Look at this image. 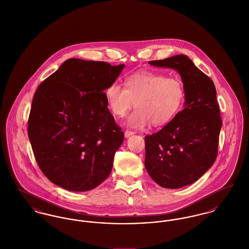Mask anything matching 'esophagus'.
<instances>
[{
  "label": "esophagus",
  "instance_id": "1",
  "mask_svg": "<svg viewBox=\"0 0 249 249\" xmlns=\"http://www.w3.org/2000/svg\"><path fill=\"white\" fill-rule=\"evenodd\" d=\"M134 134H135V133L132 132V131H128V130H126V131L124 132V137H125V138H129L130 136H132Z\"/></svg>",
  "mask_w": 249,
  "mask_h": 249
}]
</instances>
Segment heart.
Returning a JSON list of instances; mask_svg holds the SVG:
<instances>
[{
    "mask_svg": "<svg viewBox=\"0 0 249 249\" xmlns=\"http://www.w3.org/2000/svg\"><path fill=\"white\" fill-rule=\"evenodd\" d=\"M124 87L110 84L105 90V98L117 117L124 116L134 105L137 107L125 121L132 128H142L150 122L154 125L165 124L178 112L185 95L179 79L151 71L129 75Z\"/></svg>",
    "mask_w": 249,
    "mask_h": 249,
    "instance_id": "obj_1",
    "label": "heart"
}]
</instances>
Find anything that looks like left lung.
Returning a JSON list of instances; mask_svg holds the SVG:
<instances>
[{
  "label": "left lung",
  "mask_w": 249,
  "mask_h": 249,
  "mask_svg": "<svg viewBox=\"0 0 249 249\" xmlns=\"http://www.w3.org/2000/svg\"><path fill=\"white\" fill-rule=\"evenodd\" d=\"M148 63L179 73L185 102L161 130L145 137L144 165L160 186L182 188L198 180L215 161L222 127L215 86L185 54Z\"/></svg>",
  "instance_id": "1"
}]
</instances>
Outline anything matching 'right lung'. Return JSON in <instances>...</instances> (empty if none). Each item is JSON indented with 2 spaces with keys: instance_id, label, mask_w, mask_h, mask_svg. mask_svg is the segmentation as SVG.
<instances>
[{
  "instance_id": "add662e5",
  "label": "right lung",
  "mask_w": 249,
  "mask_h": 249,
  "mask_svg": "<svg viewBox=\"0 0 249 249\" xmlns=\"http://www.w3.org/2000/svg\"><path fill=\"white\" fill-rule=\"evenodd\" d=\"M125 65L70 58L34 95L28 137L36 160L51 182L90 191L111 173L124 133L104 91Z\"/></svg>"
}]
</instances>
